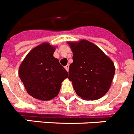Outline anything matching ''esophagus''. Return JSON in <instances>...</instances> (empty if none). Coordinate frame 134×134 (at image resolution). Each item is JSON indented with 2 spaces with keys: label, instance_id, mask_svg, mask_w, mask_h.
<instances>
[{
  "label": "esophagus",
  "instance_id": "34e87169",
  "mask_svg": "<svg viewBox=\"0 0 134 134\" xmlns=\"http://www.w3.org/2000/svg\"><path fill=\"white\" fill-rule=\"evenodd\" d=\"M69 65H66V66H65V69H66V70H67V71H69Z\"/></svg>",
  "mask_w": 134,
  "mask_h": 134
}]
</instances>
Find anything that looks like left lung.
Masks as SVG:
<instances>
[{
    "mask_svg": "<svg viewBox=\"0 0 134 134\" xmlns=\"http://www.w3.org/2000/svg\"><path fill=\"white\" fill-rule=\"evenodd\" d=\"M73 52L69 79L85 100L99 99L107 93L115 75L114 63L97 45L86 40L68 42Z\"/></svg>",
    "mask_w": 134,
    "mask_h": 134,
    "instance_id": "left-lung-1",
    "label": "left lung"
}]
</instances>
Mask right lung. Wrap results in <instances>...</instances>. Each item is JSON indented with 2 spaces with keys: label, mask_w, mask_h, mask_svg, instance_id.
<instances>
[{
  "label": "right lung",
  "mask_w": 134,
  "mask_h": 134,
  "mask_svg": "<svg viewBox=\"0 0 134 134\" xmlns=\"http://www.w3.org/2000/svg\"><path fill=\"white\" fill-rule=\"evenodd\" d=\"M55 46L44 42L28 53L19 68L26 91L37 99L48 101L58 94L68 73L53 56Z\"/></svg>",
  "instance_id": "right-lung-1"
}]
</instances>
